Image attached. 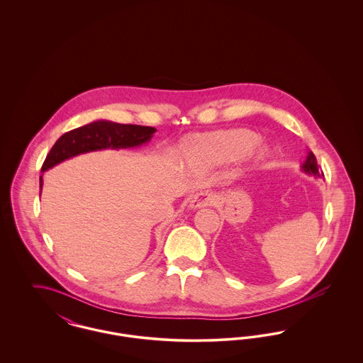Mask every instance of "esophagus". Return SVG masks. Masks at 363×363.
<instances>
[{
    "label": "esophagus",
    "mask_w": 363,
    "mask_h": 363,
    "mask_svg": "<svg viewBox=\"0 0 363 363\" xmlns=\"http://www.w3.org/2000/svg\"><path fill=\"white\" fill-rule=\"evenodd\" d=\"M213 203H215V194L212 191H201L191 199L189 208L197 209V208L208 207V206H212Z\"/></svg>",
    "instance_id": "esophagus-1"
}]
</instances>
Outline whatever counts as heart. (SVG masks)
<instances>
[{
	"instance_id": "heart-1",
	"label": "heart",
	"mask_w": 363,
	"mask_h": 363,
	"mask_svg": "<svg viewBox=\"0 0 363 363\" xmlns=\"http://www.w3.org/2000/svg\"><path fill=\"white\" fill-rule=\"evenodd\" d=\"M186 159L199 166L216 167L240 159L261 166L269 157V150L259 143V135L245 128L215 130L185 140Z\"/></svg>"
}]
</instances>
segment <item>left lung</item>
Segmentation results:
<instances>
[{"label":"left lung","mask_w":363,"mask_h":363,"mask_svg":"<svg viewBox=\"0 0 363 363\" xmlns=\"http://www.w3.org/2000/svg\"><path fill=\"white\" fill-rule=\"evenodd\" d=\"M301 170L303 173L311 175V177H314V178L324 177V174L320 173L318 164H317V159H315V156H314L311 151H308V155H306L305 162L301 164Z\"/></svg>","instance_id":"1"}]
</instances>
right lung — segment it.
I'll use <instances>...</instances> for the list:
<instances>
[{
    "mask_svg": "<svg viewBox=\"0 0 363 363\" xmlns=\"http://www.w3.org/2000/svg\"><path fill=\"white\" fill-rule=\"evenodd\" d=\"M155 128L140 125H123L117 122L98 120L64 133L55 141L42 166V173L73 156L102 150L136 148L151 141ZM43 174L39 177L42 191Z\"/></svg>",
    "mask_w": 363,
    "mask_h": 363,
    "instance_id": "1",
    "label": "right lung"
}]
</instances>
